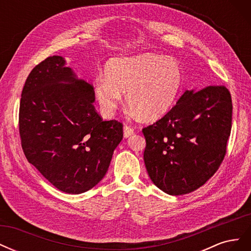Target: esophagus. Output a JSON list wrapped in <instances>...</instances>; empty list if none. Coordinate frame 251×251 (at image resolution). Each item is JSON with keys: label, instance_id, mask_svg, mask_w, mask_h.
I'll list each match as a JSON object with an SVG mask.
<instances>
[{"label": "esophagus", "instance_id": "1", "mask_svg": "<svg viewBox=\"0 0 251 251\" xmlns=\"http://www.w3.org/2000/svg\"><path fill=\"white\" fill-rule=\"evenodd\" d=\"M133 133H134L133 126H128V125H125V126H124V136H125L126 138L128 137V136H131Z\"/></svg>", "mask_w": 251, "mask_h": 251}]
</instances>
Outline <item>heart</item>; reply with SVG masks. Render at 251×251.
Instances as JSON below:
<instances>
[{"instance_id":"1","label":"heart","mask_w":251,"mask_h":251,"mask_svg":"<svg viewBox=\"0 0 251 251\" xmlns=\"http://www.w3.org/2000/svg\"><path fill=\"white\" fill-rule=\"evenodd\" d=\"M183 83L178 62L154 53L111 59L105 77L98 76L94 92L105 116H112L126 93L134 113L148 120L164 116L176 103Z\"/></svg>"}]
</instances>
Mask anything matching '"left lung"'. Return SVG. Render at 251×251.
I'll use <instances>...</instances> for the list:
<instances>
[{
    "label": "left lung",
    "instance_id": "left-lung-1",
    "mask_svg": "<svg viewBox=\"0 0 251 251\" xmlns=\"http://www.w3.org/2000/svg\"><path fill=\"white\" fill-rule=\"evenodd\" d=\"M231 119V95L225 86L185 91L161 119L142 128L144 163L153 183L173 196L202 186L225 157Z\"/></svg>",
    "mask_w": 251,
    "mask_h": 251
}]
</instances>
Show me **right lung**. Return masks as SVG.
Instances as JSON below:
<instances>
[{
	"label": "right lung",
	"instance_id": "right-lung-1",
	"mask_svg": "<svg viewBox=\"0 0 251 251\" xmlns=\"http://www.w3.org/2000/svg\"><path fill=\"white\" fill-rule=\"evenodd\" d=\"M94 88L77 79L62 56L44 59L22 91L19 131L23 151L52 185L68 194L94 187L124 137L123 123L103 121Z\"/></svg>",
	"mask_w": 251,
	"mask_h": 251
}]
</instances>
